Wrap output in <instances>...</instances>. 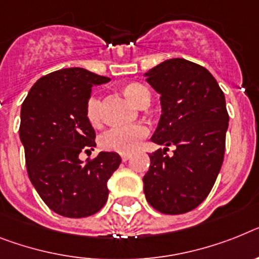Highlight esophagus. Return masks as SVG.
Listing matches in <instances>:
<instances>
[{
	"instance_id": "1",
	"label": "esophagus",
	"mask_w": 259,
	"mask_h": 259,
	"mask_svg": "<svg viewBox=\"0 0 259 259\" xmlns=\"http://www.w3.org/2000/svg\"><path fill=\"white\" fill-rule=\"evenodd\" d=\"M129 158H130L129 154H122V155H121V159H122L123 162H126V160L129 159Z\"/></svg>"
}]
</instances>
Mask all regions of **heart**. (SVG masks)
<instances>
[{
    "label": "heart",
    "mask_w": 259,
    "mask_h": 259,
    "mask_svg": "<svg viewBox=\"0 0 259 259\" xmlns=\"http://www.w3.org/2000/svg\"><path fill=\"white\" fill-rule=\"evenodd\" d=\"M122 93L138 106H146L150 100V91L140 82H127L122 87ZM87 118L93 126L101 123L103 103L99 96H91L87 103ZM149 127L143 123H137L126 127H112L100 137V146L106 151L126 154L132 153L140 146L147 136Z\"/></svg>",
    "instance_id": "obj_1"
}]
</instances>
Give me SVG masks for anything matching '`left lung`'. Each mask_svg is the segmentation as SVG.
<instances>
[{"mask_svg":"<svg viewBox=\"0 0 259 259\" xmlns=\"http://www.w3.org/2000/svg\"><path fill=\"white\" fill-rule=\"evenodd\" d=\"M146 76L162 104L151 141L167 147L149 155L143 191L160 213H187L205 200L220 172L229 121L225 97L209 71L190 60L168 59ZM170 144L177 149L168 157Z\"/></svg>","mask_w":259,"mask_h":259,"instance_id":"obj_1","label":"left lung"}]
</instances>
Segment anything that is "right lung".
Segmentation results:
<instances>
[{"label": "right lung", "mask_w": 259, "mask_h": 259, "mask_svg": "<svg viewBox=\"0 0 259 259\" xmlns=\"http://www.w3.org/2000/svg\"><path fill=\"white\" fill-rule=\"evenodd\" d=\"M108 81L84 68L59 69L40 77L21 108L19 138L27 174L46 205L60 216L97 213L108 200V180L121 163L118 154L106 151L79 159L81 151L96 146L87 118L91 88Z\"/></svg>", "instance_id": "1"}]
</instances>
